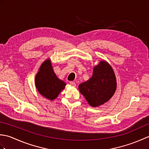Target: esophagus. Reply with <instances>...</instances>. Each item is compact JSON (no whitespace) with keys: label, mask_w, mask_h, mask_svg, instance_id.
Wrapping results in <instances>:
<instances>
[{"label":"esophagus","mask_w":149,"mask_h":149,"mask_svg":"<svg viewBox=\"0 0 149 149\" xmlns=\"http://www.w3.org/2000/svg\"><path fill=\"white\" fill-rule=\"evenodd\" d=\"M70 84L72 86H73V87H75L76 86V84H75L74 82H73V81H71V82H70Z\"/></svg>","instance_id":"esophagus-1"}]
</instances>
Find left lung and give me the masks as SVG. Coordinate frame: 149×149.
Listing matches in <instances>:
<instances>
[{"label": "left lung", "mask_w": 149, "mask_h": 149, "mask_svg": "<svg viewBox=\"0 0 149 149\" xmlns=\"http://www.w3.org/2000/svg\"><path fill=\"white\" fill-rule=\"evenodd\" d=\"M116 80L113 70L108 63L100 61L94 66L89 80L79 84V90L92 107H98L107 102L115 93Z\"/></svg>", "instance_id": "8db88e82"}]
</instances>
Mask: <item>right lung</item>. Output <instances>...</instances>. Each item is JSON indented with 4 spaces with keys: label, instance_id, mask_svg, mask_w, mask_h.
Returning <instances> with one entry per match:
<instances>
[{
    "label": "right lung",
    "instance_id": "add662e5",
    "mask_svg": "<svg viewBox=\"0 0 149 149\" xmlns=\"http://www.w3.org/2000/svg\"><path fill=\"white\" fill-rule=\"evenodd\" d=\"M35 85L38 92L50 100H54L64 89L66 83L57 77L49 59L40 66L35 77Z\"/></svg>",
    "mask_w": 149,
    "mask_h": 149
}]
</instances>
